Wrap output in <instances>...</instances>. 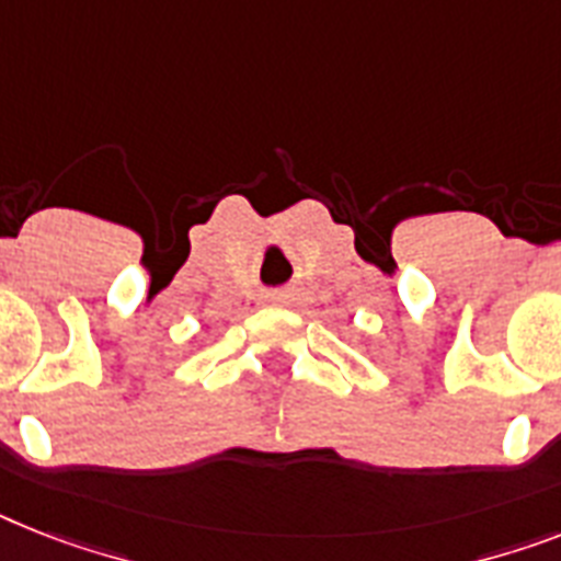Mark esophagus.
I'll return each instance as SVG.
<instances>
[{"instance_id":"34e87169","label":"esophagus","mask_w":561,"mask_h":561,"mask_svg":"<svg viewBox=\"0 0 561 561\" xmlns=\"http://www.w3.org/2000/svg\"><path fill=\"white\" fill-rule=\"evenodd\" d=\"M286 300H289V295H286V291H275V295H272V304H277V307H284Z\"/></svg>"}]
</instances>
